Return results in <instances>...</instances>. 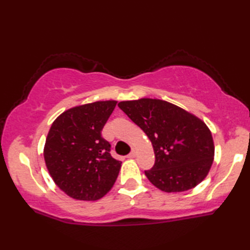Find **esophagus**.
<instances>
[{
	"label": "esophagus",
	"mask_w": 250,
	"mask_h": 250,
	"mask_svg": "<svg viewBox=\"0 0 250 250\" xmlns=\"http://www.w3.org/2000/svg\"><path fill=\"white\" fill-rule=\"evenodd\" d=\"M126 158H129V159H133V158H135V151L134 150H132L130 152V153L126 155Z\"/></svg>",
	"instance_id": "esophagus-1"
}]
</instances>
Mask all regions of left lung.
<instances>
[{"mask_svg":"<svg viewBox=\"0 0 250 250\" xmlns=\"http://www.w3.org/2000/svg\"><path fill=\"white\" fill-rule=\"evenodd\" d=\"M122 111L145 131L155 162L145 171L161 191L184 192L205 179L214 160V142L207 125L192 113L160 99L121 101Z\"/></svg>","mask_w":250,"mask_h":250,"instance_id":"8db88e82","label":"left lung"}]
</instances>
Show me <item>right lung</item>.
<instances>
[{
    "label": "right lung",
    "instance_id": "obj_1",
    "mask_svg": "<svg viewBox=\"0 0 250 250\" xmlns=\"http://www.w3.org/2000/svg\"><path fill=\"white\" fill-rule=\"evenodd\" d=\"M117 104L96 101L62 112L46 139L44 159L50 176L67 195L96 201L115 184L121 161L110 154V143L101 131Z\"/></svg>",
    "mask_w": 250,
    "mask_h": 250
}]
</instances>
